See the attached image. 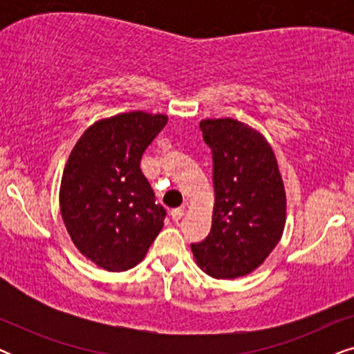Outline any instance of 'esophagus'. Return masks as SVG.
<instances>
[{"label": "esophagus", "mask_w": 354, "mask_h": 354, "mask_svg": "<svg viewBox=\"0 0 354 354\" xmlns=\"http://www.w3.org/2000/svg\"><path fill=\"white\" fill-rule=\"evenodd\" d=\"M183 214H185V209H183V207H176V209L171 211V216L174 221H180Z\"/></svg>", "instance_id": "obj_1"}]
</instances>
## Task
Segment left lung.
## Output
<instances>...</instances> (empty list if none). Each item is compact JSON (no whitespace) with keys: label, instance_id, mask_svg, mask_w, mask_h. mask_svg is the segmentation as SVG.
Listing matches in <instances>:
<instances>
[{"label":"left lung","instance_id":"obj_1","mask_svg":"<svg viewBox=\"0 0 354 354\" xmlns=\"http://www.w3.org/2000/svg\"><path fill=\"white\" fill-rule=\"evenodd\" d=\"M200 129L212 153L216 200L209 235L192 251L211 277H241L282 236L287 201L277 159L263 135L235 119H206Z\"/></svg>","mask_w":354,"mask_h":354}]
</instances>
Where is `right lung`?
<instances>
[{
	"label": "right lung",
	"mask_w": 354,
	"mask_h": 354,
	"mask_svg": "<svg viewBox=\"0 0 354 354\" xmlns=\"http://www.w3.org/2000/svg\"><path fill=\"white\" fill-rule=\"evenodd\" d=\"M166 124V115L143 111L100 120L67 159L62 221L80 253L111 272L137 266L164 225L167 212L140 162Z\"/></svg>",
	"instance_id": "right-lung-1"
}]
</instances>
